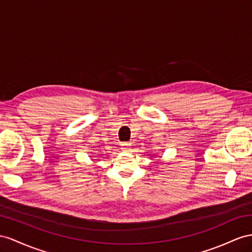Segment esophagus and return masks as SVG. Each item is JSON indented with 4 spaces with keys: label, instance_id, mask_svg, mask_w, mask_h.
<instances>
[{
    "label": "esophagus",
    "instance_id": "34e87169",
    "mask_svg": "<svg viewBox=\"0 0 252 252\" xmlns=\"http://www.w3.org/2000/svg\"><path fill=\"white\" fill-rule=\"evenodd\" d=\"M131 144L130 143H122L121 144V150L122 151H130Z\"/></svg>",
    "mask_w": 252,
    "mask_h": 252
}]
</instances>
